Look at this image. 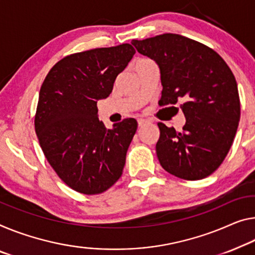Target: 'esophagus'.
Returning a JSON list of instances; mask_svg holds the SVG:
<instances>
[{
  "label": "esophagus",
  "instance_id": "obj_1",
  "mask_svg": "<svg viewBox=\"0 0 255 255\" xmlns=\"http://www.w3.org/2000/svg\"><path fill=\"white\" fill-rule=\"evenodd\" d=\"M147 123H149V121L143 120V119H139L138 120V125H139V127H143V125L147 124Z\"/></svg>",
  "mask_w": 255,
  "mask_h": 255
}]
</instances>
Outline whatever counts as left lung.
Masks as SVG:
<instances>
[{"mask_svg": "<svg viewBox=\"0 0 255 255\" xmlns=\"http://www.w3.org/2000/svg\"><path fill=\"white\" fill-rule=\"evenodd\" d=\"M139 53L158 65L160 106L180 104L182 131L158 123L160 165L185 180H201L221 165L241 117L237 83L226 61L209 46L179 34L133 40Z\"/></svg>", "mask_w": 255, "mask_h": 255, "instance_id": "left-lung-1", "label": "left lung"}]
</instances>
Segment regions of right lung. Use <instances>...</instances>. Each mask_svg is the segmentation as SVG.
I'll list each match as a JSON object with an SVG mask.
<instances>
[{
	"label": "right lung",
	"instance_id": "obj_1",
	"mask_svg": "<svg viewBox=\"0 0 255 255\" xmlns=\"http://www.w3.org/2000/svg\"><path fill=\"white\" fill-rule=\"evenodd\" d=\"M134 53L125 43L70 54L51 68L41 87L35 115L41 148L58 177L81 194L104 193L123 173L138 123L127 119L106 128L97 103L111 95Z\"/></svg>",
	"mask_w": 255,
	"mask_h": 255
}]
</instances>
